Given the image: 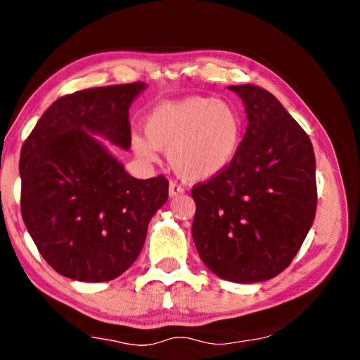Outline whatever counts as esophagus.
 Wrapping results in <instances>:
<instances>
[{
	"label": "esophagus",
	"instance_id": "34e87169",
	"mask_svg": "<svg viewBox=\"0 0 360 360\" xmlns=\"http://www.w3.org/2000/svg\"><path fill=\"white\" fill-rule=\"evenodd\" d=\"M182 192H184V187H181L176 181H169V186H168L169 197H176V195H181Z\"/></svg>",
	"mask_w": 360,
	"mask_h": 360
}]
</instances>
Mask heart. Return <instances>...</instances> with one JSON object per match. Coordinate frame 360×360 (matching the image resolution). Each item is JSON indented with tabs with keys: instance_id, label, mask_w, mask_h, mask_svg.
Masks as SVG:
<instances>
[{
	"instance_id": "b5f03b06",
	"label": "heart",
	"mask_w": 360,
	"mask_h": 360,
	"mask_svg": "<svg viewBox=\"0 0 360 360\" xmlns=\"http://www.w3.org/2000/svg\"><path fill=\"white\" fill-rule=\"evenodd\" d=\"M143 138H133V149L144 160H154V149L168 152L179 178L200 182L225 172L238 155L245 125L238 109L212 96H188L157 106L144 125Z\"/></svg>"
}]
</instances>
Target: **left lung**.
<instances>
[{
	"mask_svg": "<svg viewBox=\"0 0 360 360\" xmlns=\"http://www.w3.org/2000/svg\"><path fill=\"white\" fill-rule=\"evenodd\" d=\"M246 105L238 155L214 178L192 187V236L219 278L259 283L294 260L318 206L313 144L265 89L231 85Z\"/></svg>",
	"mask_w": 360,
	"mask_h": 360,
	"instance_id": "obj_1",
	"label": "left lung"
}]
</instances>
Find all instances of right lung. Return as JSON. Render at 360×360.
<instances>
[{"mask_svg":"<svg viewBox=\"0 0 360 360\" xmlns=\"http://www.w3.org/2000/svg\"><path fill=\"white\" fill-rule=\"evenodd\" d=\"M144 82L68 94L41 115L20 152V210L53 270L111 281L141 252L148 225L168 200L163 174L135 179L92 133L129 149V109Z\"/></svg>","mask_w":360,"mask_h":360,"instance_id":"obj_1","label":"right lung"}]
</instances>
